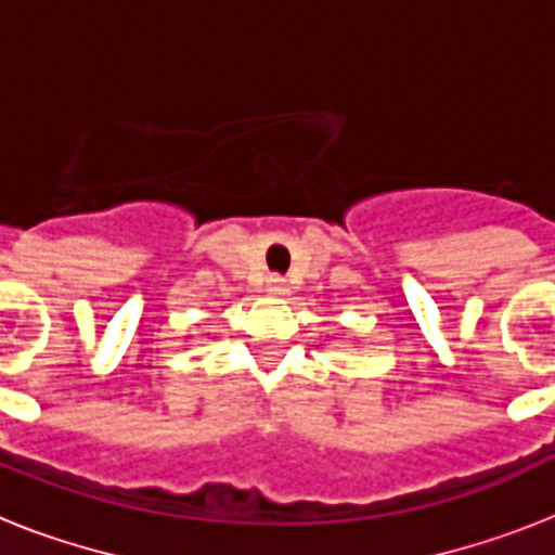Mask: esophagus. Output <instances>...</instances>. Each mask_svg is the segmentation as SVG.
<instances>
[{"label": "esophagus", "mask_w": 555, "mask_h": 555, "mask_svg": "<svg viewBox=\"0 0 555 555\" xmlns=\"http://www.w3.org/2000/svg\"><path fill=\"white\" fill-rule=\"evenodd\" d=\"M268 293H273V296H287V293H291V285H287V279L268 276Z\"/></svg>", "instance_id": "34e87169"}]
</instances>
